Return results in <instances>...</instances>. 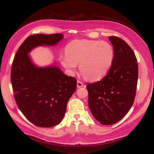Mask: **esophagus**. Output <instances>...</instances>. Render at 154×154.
Returning <instances> with one entry per match:
<instances>
[{
	"mask_svg": "<svg viewBox=\"0 0 154 154\" xmlns=\"http://www.w3.org/2000/svg\"><path fill=\"white\" fill-rule=\"evenodd\" d=\"M77 85L78 88H81L83 86V83L82 82H81V81H77Z\"/></svg>",
	"mask_w": 154,
	"mask_h": 154,
	"instance_id": "34e87169",
	"label": "esophagus"
}]
</instances>
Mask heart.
Masks as SVG:
<instances>
[{"instance_id": "b5f03b06", "label": "heart", "mask_w": 154, "mask_h": 154, "mask_svg": "<svg viewBox=\"0 0 154 154\" xmlns=\"http://www.w3.org/2000/svg\"><path fill=\"white\" fill-rule=\"evenodd\" d=\"M65 54L60 57L62 66L73 75L79 64L81 73L91 81L105 76L114 57L113 47L109 42L87 39L70 42L65 48Z\"/></svg>"}]
</instances>
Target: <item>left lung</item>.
I'll list each match as a JSON object with an SVG mask.
<instances>
[{
	"mask_svg": "<svg viewBox=\"0 0 154 154\" xmlns=\"http://www.w3.org/2000/svg\"><path fill=\"white\" fill-rule=\"evenodd\" d=\"M109 39L114 51L112 67L103 79L87 85L91 113L103 125L116 123L128 112L134 100L138 78L132 48L119 38Z\"/></svg>",
	"mask_w": 154,
	"mask_h": 154,
	"instance_id": "8db88e82",
	"label": "left lung"
}]
</instances>
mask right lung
Wrapping results in <instances>:
<instances>
[{"label": "right lung", "instance_id": "obj_1", "mask_svg": "<svg viewBox=\"0 0 154 154\" xmlns=\"http://www.w3.org/2000/svg\"><path fill=\"white\" fill-rule=\"evenodd\" d=\"M63 38L61 34L30 35L13 61L11 82L15 100L22 114L35 126L50 128L60 124L76 89V79L63 73L55 62L40 67L29 55L34 48L55 46Z\"/></svg>", "mask_w": 154, "mask_h": 154}]
</instances>
